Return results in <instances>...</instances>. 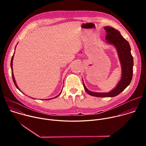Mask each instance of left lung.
Returning <instances> with one entry per match:
<instances>
[{"label": "left lung", "instance_id": "left-lung-1", "mask_svg": "<svg viewBox=\"0 0 146 146\" xmlns=\"http://www.w3.org/2000/svg\"><path fill=\"white\" fill-rule=\"evenodd\" d=\"M106 32V40L109 43L113 44L117 48L122 68V77L117 87L108 93L94 92L88 91L83 83L86 91L90 95L96 97H114L125 89L131 83L133 76V58L131 52V47L128 41L120 33L110 27L104 28Z\"/></svg>", "mask_w": 146, "mask_h": 146}]
</instances>
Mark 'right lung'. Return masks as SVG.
<instances>
[{"label": "right lung", "instance_id": "add662e5", "mask_svg": "<svg viewBox=\"0 0 146 146\" xmlns=\"http://www.w3.org/2000/svg\"><path fill=\"white\" fill-rule=\"evenodd\" d=\"M14 54H13V56H12V58H11V74H12V77H13V82H14V84H15V86H16V87L19 90V88L18 87V86H17V84H16V82H15V79H14V74H13V67H12V66H13V56H14ZM20 91V90H19ZM61 92L58 95V96H56V97H55V98H56V97H58L60 94H61ZM52 99H53V98H52ZM46 100H48V99H46Z\"/></svg>", "mask_w": 146, "mask_h": 146}]
</instances>
